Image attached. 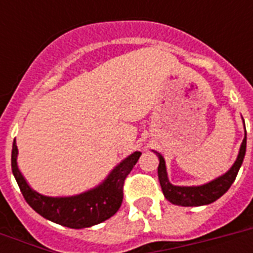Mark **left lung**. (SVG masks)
I'll return each instance as SVG.
<instances>
[{"mask_svg":"<svg viewBox=\"0 0 253 253\" xmlns=\"http://www.w3.org/2000/svg\"><path fill=\"white\" fill-rule=\"evenodd\" d=\"M246 147H247V132L243 139L242 147H240L239 155L236 159L235 164L228 170L226 174L218 177L216 180L211 181L202 186H174L169 182L168 176H167L166 162L162 155L159 156V180L162 185L163 193L169 202H172L178 206H202V205H209L216 201L219 197H222L227 192L230 186L234 184L238 172H239L242 163H243L244 155H246Z\"/></svg>","mask_w":253,"mask_h":253,"instance_id":"1","label":"left lung"}]
</instances>
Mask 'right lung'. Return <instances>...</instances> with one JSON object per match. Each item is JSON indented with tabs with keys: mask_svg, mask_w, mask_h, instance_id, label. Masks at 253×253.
I'll list each match as a JSON object with an SVG mask.
<instances>
[{
	"mask_svg": "<svg viewBox=\"0 0 253 253\" xmlns=\"http://www.w3.org/2000/svg\"><path fill=\"white\" fill-rule=\"evenodd\" d=\"M17 154L18 150L14 142L11 150V170L26 202L45 219L69 228H84L101 223L118 211L123 201L125 180L138 163L142 152H134L125 159L98 188L80 196L64 198H52L34 192L18 169Z\"/></svg>",
	"mask_w": 253,
	"mask_h": 253,
	"instance_id": "1",
	"label": "right lung"
}]
</instances>
